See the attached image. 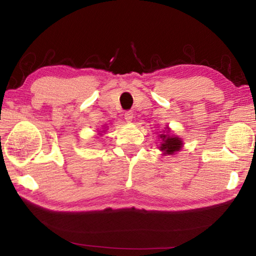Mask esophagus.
Returning <instances> with one entry per match:
<instances>
[{"label": "esophagus", "instance_id": "1", "mask_svg": "<svg viewBox=\"0 0 256 256\" xmlns=\"http://www.w3.org/2000/svg\"><path fill=\"white\" fill-rule=\"evenodd\" d=\"M124 118H125V120H128V122H131V120H133V112H132V110H128V112H125Z\"/></svg>", "mask_w": 256, "mask_h": 256}]
</instances>
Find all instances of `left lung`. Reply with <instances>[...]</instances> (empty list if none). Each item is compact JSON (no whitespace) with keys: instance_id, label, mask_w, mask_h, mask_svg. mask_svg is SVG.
<instances>
[{"instance_id":"1","label":"left lung","mask_w":256,"mask_h":256,"mask_svg":"<svg viewBox=\"0 0 256 256\" xmlns=\"http://www.w3.org/2000/svg\"><path fill=\"white\" fill-rule=\"evenodd\" d=\"M160 138H162L164 141L162 146H160V150L164 151V152L168 154H172L175 151H178L180 149V146H183L182 144L180 138L177 136H167V134H160Z\"/></svg>"}]
</instances>
